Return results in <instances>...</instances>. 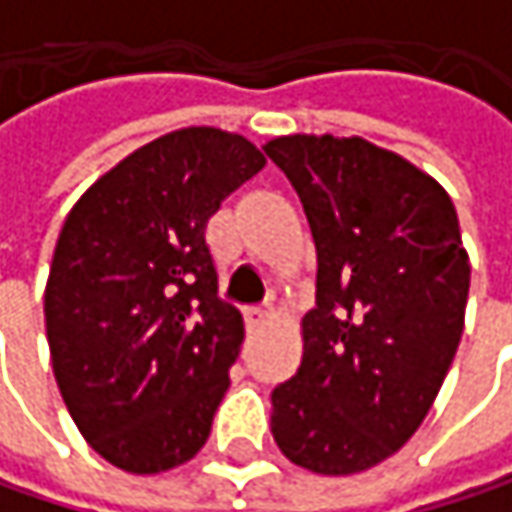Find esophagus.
Here are the masks:
<instances>
[{"mask_svg":"<svg viewBox=\"0 0 512 512\" xmlns=\"http://www.w3.org/2000/svg\"><path fill=\"white\" fill-rule=\"evenodd\" d=\"M269 317H272V311L269 308H249L246 311V326L255 332V329H263L266 323H269Z\"/></svg>","mask_w":512,"mask_h":512,"instance_id":"obj_1","label":"esophagus"}]
</instances>
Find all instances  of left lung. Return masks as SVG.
<instances>
[{"label":"left lung","mask_w":512,"mask_h":512,"mask_svg":"<svg viewBox=\"0 0 512 512\" xmlns=\"http://www.w3.org/2000/svg\"><path fill=\"white\" fill-rule=\"evenodd\" d=\"M263 151L317 246V305L296 376L272 391V436L308 471L356 474L412 439L457 356L471 281L460 219L430 174L358 136Z\"/></svg>","instance_id":"1"}]
</instances>
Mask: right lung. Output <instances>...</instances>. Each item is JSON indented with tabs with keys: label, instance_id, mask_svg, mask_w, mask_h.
Returning <instances> with one entry per match:
<instances>
[{
	"label": "right lung",
	"instance_id": "1",
	"mask_svg": "<svg viewBox=\"0 0 512 512\" xmlns=\"http://www.w3.org/2000/svg\"><path fill=\"white\" fill-rule=\"evenodd\" d=\"M263 165L237 133L174 130L64 219L44 293L55 382L85 442L130 474L183 465L210 436L246 329L204 231Z\"/></svg>",
	"mask_w": 512,
	"mask_h": 512
}]
</instances>
